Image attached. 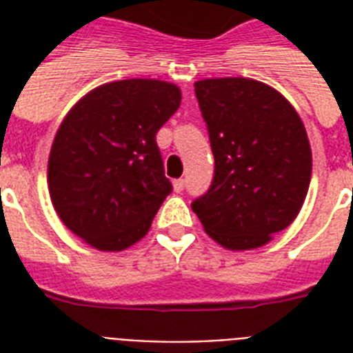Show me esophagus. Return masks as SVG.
I'll use <instances>...</instances> for the list:
<instances>
[{
  "label": "esophagus",
  "mask_w": 353,
  "mask_h": 353,
  "mask_svg": "<svg viewBox=\"0 0 353 353\" xmlns=\"http://www.w3.org/2000/svg\"><path fill=\"white\" fill-rule=\"evenodd\" d=\"M183 188H185V179H176L174 181V190L176 192H183Z\"/></svg>",
  "instance_id": "34e87169"
}]
</instances>
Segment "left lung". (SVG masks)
Listing matches in <instances>:
<instances>
[{
  "label": "left lung",
  "instance_id": "obj_1",
  "mask_svg": "<svg viewBox=\"0 0 353 353\" xmlns=\"http://www.w3.org/2000/svg\"><path fill=\"white\" fill-rule=\"evenodd\" d=\"M214 155L209 190L192 210L227 249H254L284 231L306 199L312 148L290 102L251 79L194 84Z\"/></svg>",
  "mask_w": 353,
  "mask_h": 353
}]
</instances>
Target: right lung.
Instances as JSON below:
<instances>
[{
    "instance_id": "add662e5",
    "label": "right lung",
    "mask_w": 353,
    "mask_h": 353,
    "mask_svg": "<svg viewBox=\"0 0 353 353\" xmlns=\"http://www.w3.org/2000/svg\"><path fill=\"white\" fill-rule=\"evenodd\" d=\"M181 104L168 82H110L82 99L58 128L49 194L69 231L101 251H122L146 232L172 192L155 135Z\"/></svg>"
}]
</instances>
